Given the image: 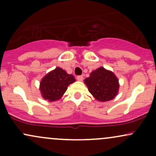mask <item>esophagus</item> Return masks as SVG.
Returning <instances> with one entry per match:
<instances>
[{"label": "esophagus", "instance_id": "1", "mask_svg": "<svg viewBox=\"0 0 156 156\" xmlns=\"http://www.w3.org/2000/svg\"><path fill=\"white\" fill-rule=\"evenodd\" d=\"M83 77L82 76H77V80H78V81H82V80H83Z\"/></svg>", "mask_w": 156, "mask_h": 156}]
</instances>
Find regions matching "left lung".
I'll list each match as a JSON object with an SVG mask.
<instances>
[{"mask_svg":"<svg viewBox=\"0 0 156 156\" xmlns=\"http://www.w3.org/2000/svg\"><path fill=\"white\" fill-rule=\"evenodd\" d=\"M89 92L98 101L105 102L114 99L119 90L118 78L114 73L101 67L90 73L84 80Z\"/></svg>","mask_w":156,"mask_h":156,"instance_id":"1","label":"left lung"}]
</instances>
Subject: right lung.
Returning <instances> with one entry per match:
<instances>
[{
	"instance_id": "obj_1",
	"label": "right lung",
	"mask_w": 156,
	"mask_h": 156,
	"mask_svg": "<svg viewBox=\"0 0 156 156\" xmlns=\"http://www.w3.org/2000/svg\"><path fill=\"white\" fill-rule=\"evenodd\" d=\"M75 81L76 79L73 75L67 74L62 68L56 67L42 78L39 89L44 100L55 101L63 96L68 86Z\"/></svg>"
}]
</instances>
